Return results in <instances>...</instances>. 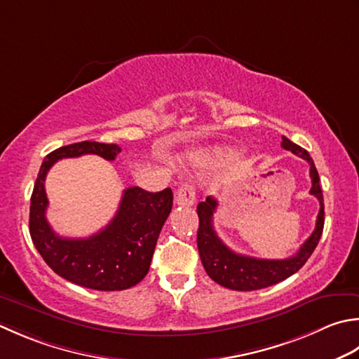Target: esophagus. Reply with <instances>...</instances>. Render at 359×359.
Wrapping results in <instances>:
<instances>
[{"label": "esophagus", "instance_id": "34e87169", "mask_svg": "<svg viewBox=\"0 0 359 359\" xmlns=\"http://www.w3.org/2000/svg\"><path fill=\"white\" fill-rule=\"evenodd\" d=\"M177 205L182 207H191L196 203V189L194 187L187 182V184L182 185L177 191V198H175Z\"/></svg>", "mask_w": 359, "mask_h": 359}]
</instances>
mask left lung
<instances>
[{
  "instance_id": "1",
  "label": "left lung",
  "mask_w": 359,
  "mask_h": 359,
  "mask_svg": "<svg viewBox=\"0 0 359 359\" xmlns=\"http://www.w3.org/2000/svg\"><path fill=\"white\" fill-rule=\"evenodd\" d=\"M282 147L286 151H291L296 156L302 157L310 163V177H311V189L310 194L318 198L320 203V210L316 219V227L310 238L300 245L297 254L285 259H263L245 257L236 254L229 249L221 241V238L213 229V215L217 208V201L215 198H207L198 205L199 216V230H198V249L202 259L203 269L208 273V277L215 280L217 285L235 291H255L263 290L283 282L285 278L296 273L304 266L308 258L318 245L322 230H324V196L319 184V174L316 170L314 161L304 147L292 143L291 140L282 137Z\"/></svg>"
}]
</instances>
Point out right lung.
I'll use <instances>...</instances> for the list:
<instances>
[{"label":"right lung","mask_w":359,"mask_h":359,"mask_svg":"<svg viewBox=\"0 0 359 359\" xmlns=\"http://www.w3.org/2000/svg\"><path fill=\"white\" fill-rule=\"evenodd\" d=\"M121 147L81 142L48 154L31 196L29 233L35 249L57 276L96 291H123L146 277L160 230L172 208V191L149 193L143 188L124 189L116 215L101 231L88 238L59 236L46 221L45 179L57 160L95 154L115 160Z\"/></svg>","instance_id":"obj_1"}]
</instances>
